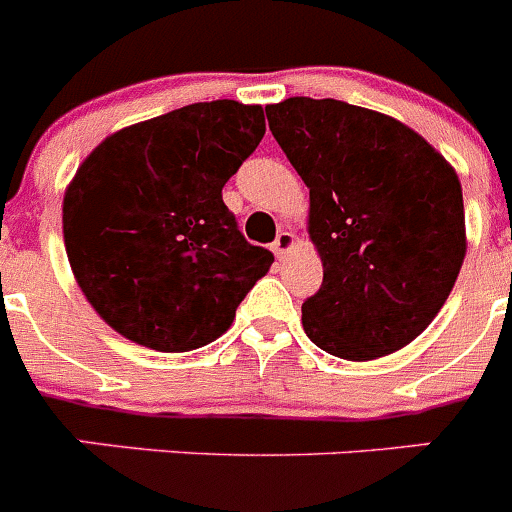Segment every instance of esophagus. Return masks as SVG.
I'll return each mask as SVG.
<instances>
[{
  "label": "esophagus",
  "instance_id": "obj_1",
  "mask_svg": "<svg viewBox=\"0 0 512 512\" xmlns=\"http://www.w3.org/2000/svg\"><path fill=\"white\" fill-rule=\"evenodd\" d=\"M292 246H295V233H292V230H279L274 243H271V251H274L277 259H284Z\"/></svg>",
  "mask_w": 512,
  "mask_h": 512
}]
</instances>
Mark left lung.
Instances as JSON below:
<instances>
[{
	"label": "left lung",
	"mask_w": 512,
	"mask_h": 512,
	"mask_svg": "<svg viewBox=\"0 0 512 512\" xmlns=\"http://www.w3.org/2000/svg\"><path fill=\"white\" fill-rule=\"evenodd\" d=\"M269 130L310 189L323 284L302 302L315 346L369 361L418 338L467 253L456 171L408 125L338 99L266 107Z\"/></svg>",
	"instance_id": "obj_1"
}]
</instances>
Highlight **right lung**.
<instances>
[{
    "label": "right lung",
    "instance_id": "add662e5",
    "mask_svg": "<svg viewBox=\"0 0 512 512\" xmlns=\"http://www.w3.org/2000/svg\"><path fill=\"white\" fill-rule=\"evenodd\" d=\"M266 133L259 104H187L110 135L63 197V241L99 318L192 351L230 328L274 253L243 238L223 187Z\"/></svg>",
    "mask_w": 512,
    "mask_h": 512
}]
</instances>
